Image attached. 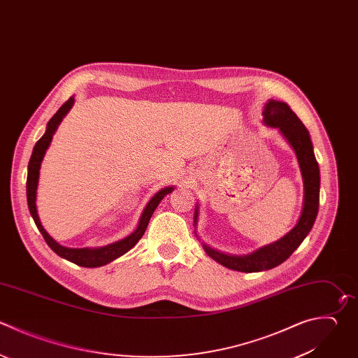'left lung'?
Instances as JSON below:
<instances>
[{
    "instance_id": "1",
    "label": "left lung",
    "mask_w": 358,
    "mask_h": 358,
    "mask_svg": "<svg viewBox=\"0 0 358 358\" xmlns=\"http://www.w3.org/2000/svg\"><path fill=\"white\" fill-rule=\"evenodd\" d=\"M263 116L266 124L280 129V131L284 134V137L288 140L296 154L303 179V207L296 225L285 236L271 245L257 249L250 255L229 256L203 245L207 255L211 256L214 260L228 268L243 273L268 270L285 262L312 229L319 208L320 175L319 165L313 154L309 131L287 103L268 101L264 106ZM196 221L197 210L194 213V222Z\"/></svg>"
}]
</instances>
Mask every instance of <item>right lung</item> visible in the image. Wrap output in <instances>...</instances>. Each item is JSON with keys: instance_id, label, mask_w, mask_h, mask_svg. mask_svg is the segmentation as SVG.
Masks as SVG:
<instances>
[{"instance_id": "1", "label": "right lung", "mask_w": 358, "mask_h": 358, "mask_svg": "<svg viewBox=\"0 0 358 358\" xmlns=\"http://www.w3.org/2000/svg\"><path fill=\"white\" fill-rule=\"evenodd\" d=\"M74 105V98H70L67 102L63 103V106L57 110V113L49 120L48 123V129L46 133L43 134V137L36 143V145L34 147V152L32 157L29 159V165H28V179H27V197H28V206H29V211L31 215L35 220V224L38 227V229L41 231V234L43 235L46 243L62 257L83 266V267H101L105 266L108 263H110L112 260L120 257L122 255H124L126 252H129L144 235L147 225L150 222V218L152 215V213L155 211V208L158 207L159 201L169 194L173 187H165L162 190H159L147 204V207L143 211V215L140 218L138 227L137 229L129 235L127 238L110 243L108 246L103 248H96V249H90V248H83V249H73V248H66L59 245L43 228V225L41 224L38 211H36V189H38V182H39V169H41V164L42 159L45 157V152L48 150V147L50 145V141L53 138L55 131L57 130L60 122L63 120V117L67 115V112L71 109V106Z\"/></svg>"}]
</instances>
